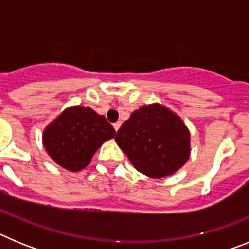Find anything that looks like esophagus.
Returning a JSON list of instances; mask_svg holds the SVG:
<instances>
[{
  "instance_id": "obj_1",
  "label": "esophagus",
  "mask_w": 249,
  "mask_h": 249,
  "mask_svg": "<svg viewBox=\"0 0 249 249\" xmlns=\"http://www.w3.org/2000/svg\"><path fill=\"white\" fill-rule=\"evenodd\" d=\"M121 124H122V123H121V122H116V123H114V124H113V128L116 129V132H117L118 129L121 128Z\"/></svg>"
}]
</instances>
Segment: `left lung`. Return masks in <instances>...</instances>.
Here are the masks:
<instances>
[{
	"instance_id": "1",
	"label": "left lung",
	"mask_w": 249,
	"mask_h": 249,
	"mask_svg": "<svg viewBox=\"0 0 249 249\" xmlns=\"http://www.w3.org/2000/svg\"><path fill=\"white\" fill-rule=\"evenodd\" d=\"M138 172L152 178L176 173L191 156V133L177 113L160 103L141 106L114 137Z\"/></svg>"
}]
</instances>
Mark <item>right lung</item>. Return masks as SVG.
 I'll use <instances>...</instances> for the list:
<instances>
[{
    "mask_svg": "<svg viewBox=\"0 0 249 249\" xmlns=\"http://www.w3.org/2000/svg\"><path fill=\"white\" fill-rule=\"evenodd\" d=\"M116 131L91 107L71 106L43 129L42 144L51 160L71 172H80Z\"/></svg>",
    "mask_w": 249,
    "mask_h": 249,
    "instance_id": "add662e5",
    "label": "right lung"
}]
</instances>
